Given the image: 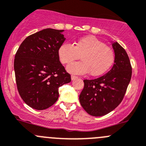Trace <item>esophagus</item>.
Wrapping results in <instances>:
<instances>
[{"mask_svg": "<svg viewBox=\"0 0 146 146\" xmlns=\"http://www.w3.org/2000/svg\"><path fill=\"white\" fill-rule=\"evenodd\" d=\"M77 78H78V77H76V76H74V75L71 76V79H72V80H76V79H77Z\"/></svg>", "mask_w": 146, "mask_h": 146, "instance_id": "34e87169", "label": "esophagus"}]
</instances>
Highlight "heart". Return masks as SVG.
Here are the masks:
<instances>
[{
  "label": "heart",
  "instance_id": "b5f03b06",
  "mask_svg": "<svg viewBox=\"0 0 146 146\" xmlns=\"http://www.w3.org/2000/svg\"><path fill=\"white\" fill-rule=\"evenodd\" d=\"M58 56L62 64H68L78 59L82 61L66 66L68 72L73 74L100 76L107 72L113 64L115 52L110 47L93 36L82 37L74 45L64 43L58 49Z\"/></svg>",
  "mask_w": 146,
  "mask_h": 146
}]
</instances>
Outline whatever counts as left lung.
Masks as SVG:
<instances>
[{
    "instance_id": "left-lung-1",
    "label": "left lung",
    "mask_w": 146,
    "mask_h": 146,
    "mask_svg": "<svg viewBox=\"0 0 146 146\" xmlns=\"http://www.w3.org/2000/svg\"><path fill=\"white\" fill-rule=\"evenodd\" d=\"M115 52L112 69L95 80H84L80 102L90 115L100 117L115 109L123 100L132 76V67L125 50L117 42L111 41Z\"/></svg>"
}]
</instances>
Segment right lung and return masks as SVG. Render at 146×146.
<instances>
[{
  "label": "right lung",
  "instance_id": "right-lung-1",
  "mask_svg": "<svg viewBox=\"0 0 146 146\" xmlns=\"http://www.w3.org/2000/svg\"><path fill=\"white\" fill-rule=\"evenodd\" d=\"M64 30L45 29L29 36L16 54L14 71L19 95L25 103L38 110L53 105L59 88L71 82L61 64L58 49L66 38Z\"/></svg>",
  "mask_w": 146,
  "mask_h": 146
}]
</instances>
